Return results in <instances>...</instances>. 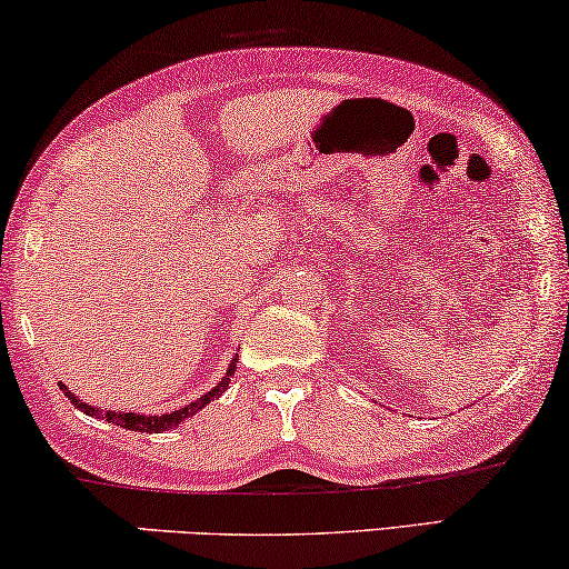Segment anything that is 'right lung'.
<instances>
[{
	"label": "right lung",
	"instance_id": "obj_1",
	"mask_svg": "<svg viewBox=\"0 0 569 569\" xmlns=\"http://www.w3.org/2000/svg\"><path fill=\"white\" fill-rule=\"evenodd\" d=\"M236 362H238V355L232 357L228 372H224V378L212 388V391L204 393V396H201V399H197V401L186 403V407H181V409L170 411V415H150V417H147V415H137V411H103V409L90 407V403H84V401L77 399V396H74L72 391H69V388H67L64 383H59V388H61V391H64L67 399L72 401L77 409L84 411V415L98 417V419H106V422L119 425V427H123V430H131V432H150V435H152V432L173 430V427H178L181 422H186V419H189V417L197 415V411H199L201 407H207L209 401L220 399V396H222L224 391H228V383H230L232 372H236Z\"/></svg>",
	"mask_w": 569,
	"mask_h": 569
}]
</instances>
